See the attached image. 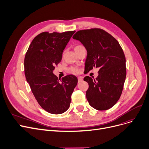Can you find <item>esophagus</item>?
Instances as JSON below:
<instances>
[{"label":"esophagus","instance_id":"34e87169","mask_svg":"<svg viewBox=\"0 0 149 149\" xmlns=\"http://www.w3.org/2000/svg\"><path fill=\"white\" fill-rule=\"evenodd\" d=\"M83 81V78L82 77H78V82H81Z\"/></svg>","mask_w":149,"mask_h":149}]
</instances>
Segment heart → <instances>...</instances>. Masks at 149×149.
<instances>
[{
  "label": "heart",
  "instance_id": "obj_1",
  "mask_svg": "<svg viewBox=\"0 0 149 149\" xmlns=\"http://www.w3.org/2000/svg\"><path fill=\"white\" fill-rule=\"evenodd\" d=\"M81 47H82V45H77V46H76L75 48H74V50H76V49H78ZM70 70L72 71V72L73 73H78L79 72V70L77 69V68H74V67H72V68H70Z\"/></svg>",
  "mask_w": 149,
  "mask_h": 149
}]
</instances>
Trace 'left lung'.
Returning <instances> with one entry per match:
<instances>
[{
  "label": "left lung",
  "mask_w": 149,
  "mask_h": 149,
  "mask_svg": "<svg viewBox=\"0 0 149 149\" xmlns=\"http://www.w3.org/2000/svg\"><path fill=\"white\" fill-rule=\"evenodd\" d=\"M73 38L79 40L87 49L85 71L100 69L96 79L89 76L84 79L89 86L86 91L89 104L97 110L111 108L121 95L126 77L121 47L111 34L100 28L78 31Z\"/></svg>",
  "instance_id": "left-lung-1"
}]
</instances>
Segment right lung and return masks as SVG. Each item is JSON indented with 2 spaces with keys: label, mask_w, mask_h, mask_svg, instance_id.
Returning <instances> with one entry per match:
<instances>
[{
  "label": "right lung",
  "mask_w": 149,
  "mask_h": 149,
  "mask_svg": "<svg viewBox=\"0 0 149 149\" xmlns=\"http://www.w3.org/2000/svg\"><path fill=\"white\" fill-rule=\"evenodd\" d=\"M74 33H41L34 38L25 54L26 81L40 107L52 114H61L68 109L77 84L74 75L61 80L53 74L54 66L61 61L63 49Z\"/></svg>",
  "instance_id": "1"
}]
</instances>
